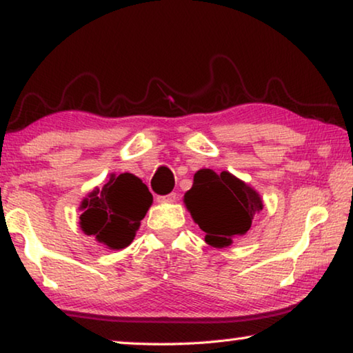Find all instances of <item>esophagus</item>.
<instances>
[{"instance_id":"esophagus-1","label":"esophagus","mask_w":353,"mask_h":353,"mask_svg":"<svg viewBox=\"0 0 353 353\" xmlns=\"http://www.w3.org/2000/svg\"><path fill=\"white\" fill-rule=\"evenodd\" d=\"M177 196H179L177 193H170V194H166V196H159L157 199H159V203H174Z\"/></svg>"}]
</instances>
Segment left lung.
<instances>
[{"label": "left lung", "instance_id": "1", "mask_svg": "<svg viewBox=\"0 0 353 353\" xmlns=\"http://www.w3.org/2000/svg\"><path fill=\"white\" fill-rule=\"evenodd\" d=\"M185 205L205 232V242L216 248L228 247L234 237L247 232L264 207L259 194L247 183L226 171L216 174L212 170L194 174Z\"/></svg>", "mask_w": 353, "mask_h": 353}]
</instances>
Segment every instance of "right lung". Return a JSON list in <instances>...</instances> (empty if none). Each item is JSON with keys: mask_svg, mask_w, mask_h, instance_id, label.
<instances>
[{"mask_svg": "<svg viewBox=\"0 0 353 353\" xmlns=\"http://www.w3.org/2000/svg\"><path fill=\"white\" fill-rule=\"evenodd\" d=\"M152 204V194L141 179L124 172L111 177L103 188H96L83 201L81 229L111 250L132 243L139 221Z\"/></svg>", "mask_w": 353, "mask_h": 353, "instance_id": "obj_1", "label": "right lung"}]
</instances>
